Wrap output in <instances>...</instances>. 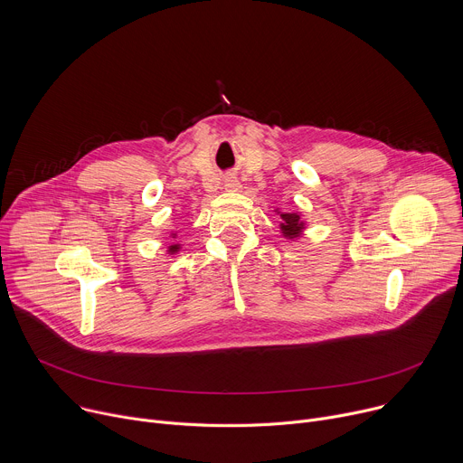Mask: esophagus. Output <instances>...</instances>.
<instances>
[{"mask_svg":"<svg viewBox=\"0 0 463 463\" xmlns=\"http://www.w3.org/2000/svg\"><path fill=\"white\" fill-rule=\"evenodd\" d=\"M241 188V184H240V181L236 179V177H229L227 181H225V190L227 192H238Z\"/></svg>","mask_w":463,"mask_h":463,"instance_id":"obj_1","label":"esophagus"}]
</instances>
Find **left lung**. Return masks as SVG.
I'll use <instances>...</instances> for the list:
<instances>
[{
    "label": "left lung",
    "instance_id": "1",
    "mask_svg": "<svg viewBox=\"0 0 463 463\" xmlns=\"http://www.w3.org/2000/svg\"><path fill=\"white\" fill-rule=\"evenodd\" d=\"M277 214H280V218H282L280 231L288 240H295L304 232L306 223L302 220V214H298V213H279V209H277Z\"/></svg>",
    "mask_w": 463,
    "mask_h": 463
}]
</instances>
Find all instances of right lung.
Instances as JSON below:
<instances>
[{"instance_id":"1","label":"right lung","mask_w":463,"mask_h":463,"mask_svg":"<svg viewBox=\"0 0 463 463\" xmlns=\"http://www.w3.org/2000/svg\"><path fill=\"white\" fill-rule=\"evenodd\" d=\"M172 238H175V234H172ZM179 249H181V247H179V243H174V245H170V247H168V254H175Z\"/></svg>"}]
</instances>
